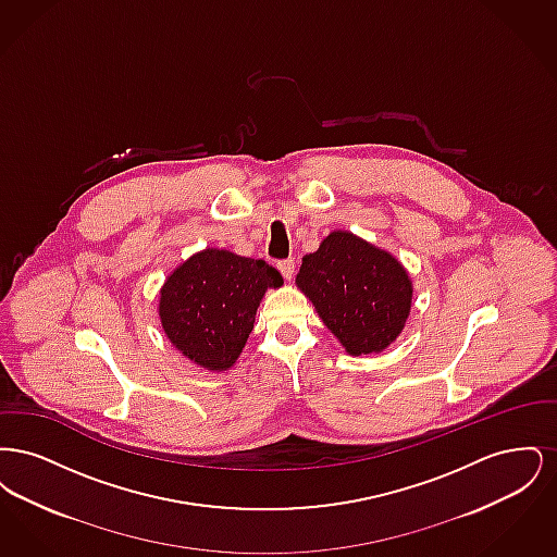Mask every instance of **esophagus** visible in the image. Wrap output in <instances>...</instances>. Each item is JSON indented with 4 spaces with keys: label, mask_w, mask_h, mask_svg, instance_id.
I'll return each mask as SVG.
<instances>
[{
    "label": "esophagus",
    "mask_w": 557,
    "mask_h": 557,
    "mask_svg": "<svg viewBox=\"0 0 557 557\" xmlns=\"http://www.w3.org/2000/svg\"><path fill=\"white\" fill-rule=\"evenodd\" d=\"M294 261L288 259V261H280L277 263V269H280V273L284 275V280H292L294 277Z\"/></svg>",
    "instance_id": "34e87169"
}]
</instances>
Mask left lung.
Here are the masks:
<instances>
[{
    "label": "left lung",
    "instance_id": "1",
    "mask_svg": "<svg viewBox=\"0 0 557 557\" xmlns=\"http://www.w3.org/2000/svg\"><path fill=\"white\" fill-rule=\"evenodd\" d=\"M296 286L355 357L393 345L411 311L413 286L405 267L350 232H332L307 255Z\"/></svg>",
    "mask_w": 557,
    "mask_h": 557
}]
</instances>
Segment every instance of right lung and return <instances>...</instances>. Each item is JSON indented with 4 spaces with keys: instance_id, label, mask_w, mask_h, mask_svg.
<instances>
[{
    "instance_id": "1",
    "label": "right lung",
    "mask_w": 557,
    "mask_h": 557,
    "mask_svg": "<svg viewBox=\"0 0 557 557\" xmlns=\"http://www.w3.org/2000/svg\"><path fill=\"white\" fill-rule=\"evenodd\" d=\"M284 284L261 259L207 248L160 288L159 315L171 345L211 371L230 370L246 345L267 288Z\"/></svg>"
}]
</instances>
